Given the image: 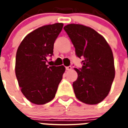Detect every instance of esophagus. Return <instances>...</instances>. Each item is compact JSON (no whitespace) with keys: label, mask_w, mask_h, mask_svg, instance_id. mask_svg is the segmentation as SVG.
<instances>
[{"label":"esophagus","mask_w":128,"mask_h":128,"mask_svg":"<svg viewBox=\"0 0 128 128\" xmlns=\"http://www.w3.org/2000/svg\"><path fill=\"white\" fill-rule=\"evenodd\" d=\"M66 70H72V66H67V67H66Z\"/></svg>","instance_id":"34e87169"}]
</instances>
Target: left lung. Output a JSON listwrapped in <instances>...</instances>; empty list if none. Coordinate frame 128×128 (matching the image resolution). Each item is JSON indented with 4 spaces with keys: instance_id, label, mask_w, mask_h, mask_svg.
<instances>
[{
    "instance_id": "8db88e82",
    "label": "left lung",
    "mask_w": 128,
    "mask_h": 128,
    "mask_svg": "<svg viewBox=\"0 0 128 128\" xmlns=\"http://www.w3.org/2000/svg\"><path fill=\"white\" fill-rule=\"evenodd\" d=\"M74 45L76 54L82 57V68L73 82L77 99L83 103L95 105L103 101L109 94L115 77L113 53L101 34L90 27L70 24L64 27Z\"/></svg>"
}]
</instances>
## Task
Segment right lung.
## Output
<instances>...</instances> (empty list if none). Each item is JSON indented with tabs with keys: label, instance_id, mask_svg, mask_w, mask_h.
<instances>
[{
	"label": "right lung",
	"instance_id": "right-lung-1",
	"mask_svg": "<svg viewBox=\"0 0 128 128\" xmlns=\"http://www.w3.org/2000/svg\"><path fill=\"white\" fill-rule=\"evenodd\" d=\"M63 26L55 23L36 29L24 37L17 50L15 73L18 85L23 95L34 104L53 100L66 70L64 66L46 64Z\"/></svg>",
	"mask_w": 128,
	"mask_h": 128
}]
</instances>
